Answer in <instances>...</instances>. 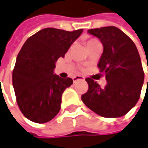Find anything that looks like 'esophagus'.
<instances>
[{
	"instance_id": "esophagus-1",
	"label": "esophagus",
	"mask_w": 148,
	"mask_h": 148,
	"mask_svg": "<svg viewBox=\"0 0 148 148\" xmlns=\"http://www.w3.org/2000/svg\"><path fill=\"white\" fill-rule=\"evenodd\" d=\"M79 80H81V81H84V80H85V78H84L83 76H81V75H77V76L73 77V82H76V81H79Z\"/></svg>"
}]
</instances>
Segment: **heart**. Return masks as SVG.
Returning <instances> with one entry per match:
<instances>
[{
    "mask_svg": "<svg viewBox=\"0 0 148 148\" xmlns=\"http://www.w3.org/2000/svg\"><path fill=\"white\" fill-rule=\"evenodd\" d=\"M93 40H94V39H90V40H88V42H87V43H88V42H90L91 41H93Z\"/></svg>",
    "mask_w": 148,
    "mask_h": 148,
    "instance_id": "obj_1",
    "label": "heart"
}]
</instances>
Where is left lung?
I'll return each mask as SVG.
<instances>
[{"label": "left lung", "mask_w": 148, "mask_h": 148, "mask_svg": "<svg viewBox=\"0 0 148 148\" xmlns=\"http://www.w3.org/2000/svg\"><path fill=\"white\" fill-rule=\"evenodd\" d=\"M88 33L99 38L103 44L98 66L105 73L107 83L101 88L94 80L87 78L89 90L82 96V100L100 116H123L137 104L144 83V71L137 47L115 26L90 29Z\"/></svg>", "instance_id": "obj_1"}]
</instances>
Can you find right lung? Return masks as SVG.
Instances as JSON below:
<instances>
[{
    "instance_id": "add662e5",
    "label": "right lung",
    "mask_w": 148,
    "mask_h": 148,
    "mask_svg": "<svg viewBox=\"0 0 148 148\" xmlns=\"http://www.w3.org/2000/svg\"><path fill=\"white\" fill-rule=\"evenodd\" d=\"M82 33V29L68 32L49 27L24 43L16 57L12 83L19 109L30 121L44 123L58 114L62 94L73 80L55 75V64Z\"/></svg>"
}]
</instances>
